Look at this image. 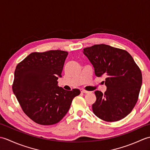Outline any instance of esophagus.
I'll return each instance as SVG.
<instances>
[{
	"instance_id": "1",
	"label": "esophagus",
	"mask_w": 150,
	"mask_h": 150,
	"mask_svg": "<svg viewBox=\"0 0 150 150\" xmlns=\"http://www.w3.org/2000/svg\"><path fill=\"white\" fill-rule=\"evenodd\" d=\"M81 92H82V93H90V91L85 90H84V89L81 90Z\"/></svg>"
}]
</instances>
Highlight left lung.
<instances>
[{
  "mask_svg": "<svg viewBox=\"0 0 150 150\" xmlns=\"http://www.w3.org/2000/svg\"><path fill=\"white\" fill-rule=\"evenodd\" d=\"M94 67L97 77H105L107 90L95 91L94 114L107 122H115L131 112L138 100L142 85V73L126 50L106 44H96L83 49Z\"/></svg>",
  "mask_w": 150,
  "mask_h": 150,
  "instance_id": "left-lung-1",
  "label": "left lung"
}]
</instances>
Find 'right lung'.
<instances>
[{
	"instance_id": "add662e5",
	"label": "right lung",
	"mask_w": 150,
	"mask_h": 150,
	"mask_svg": "<svg viewBox=\"0 0 150 150\" xmlns=\"http://www.w3.org/2000/svg\"><path fill=\"white\" fill-rule=\"evenodd\" d=\"M68 53L62 50L30 53L16 66L13 91L24 113L41 125H52L68 112L79 89L58 86Z\"/></svg>"
}]
</instances>
